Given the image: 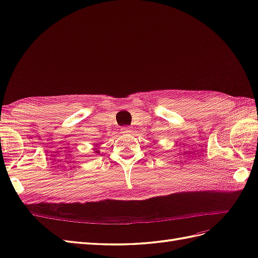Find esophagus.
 Returning a JSON list of instances; mask_svg holds the SVG:
<instances>
[{"label":"esophagus","mask_w":258,"mask_h":258,"mask_svg":"<svg viewBox=\"0 0 258 258\" xmlns=\"http://www.w3.org/2000/svg\"><path fill=\"white\" fill-rule=\"evenodd\" d=\"M121 131H122V133H124V134H128V133H131V132H132V128L125 126V127H122Z\"/></svg>","instance_id":"esophagus-1"}]
</instances>
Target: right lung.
<instances>
[{
    "mask_svg": "<svg viewBox=\"0 0 258 258\" xmlns=\"http://www.w3.org/2000/svg\"><path fill=\"white\" fill-rule=\"evenodd\" d=\"M94 153H97V154H99V153H100V151H98V146H97V147H94Z\"/></svg>",
    "mask_w": 258,
    "mask_h": 258,
    "instance_id": "1",
    "label": "right lung"
}]
</instances>
